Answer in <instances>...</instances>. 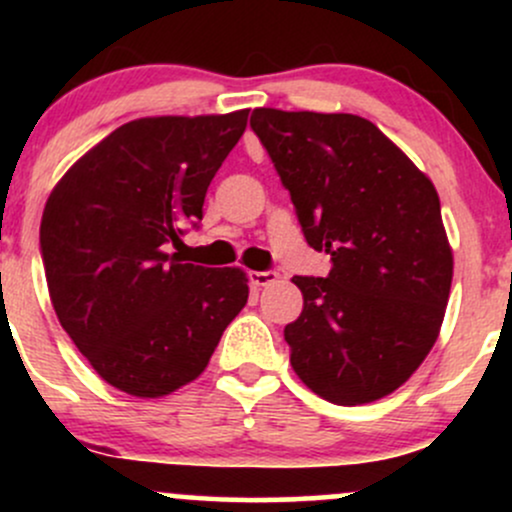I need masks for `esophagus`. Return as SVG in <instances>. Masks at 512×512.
Instances as JSON below:
<instances>
[{"label": "esophagus", "mask_w": 512, "mask_h": 512, "mask_svg": "<svg viewBox=\"0 0 512 512\" xmlns=\"http://www.w3.org/2000/svg\"><path fill=\"white\" fill-rule=\"evenodd\" d=\"M276 279H279V274L272 272V269H267V272H250V281L255 286H269L274 284Z\"/></svg>", "instance_id": "esophagus-1"}]
</instances>
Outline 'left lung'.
<instances>
[{"mask_svg":"<svg viewBox=\"0 0 512 512\" xmlns=\"http://www.w3.org/2000/svg\"><path fill=\"white\" fill-rule=\"evenodd\" d=\"M327 276H293L303 313L286 325L291 366L315 395L354 407L390 395L436 344L452 250L433 182L366 117L255 108Z\"/></svg>","mask_w":512,"mask_h":512,"instance_id":"obj_1","label":"left lung"}]
</instances>
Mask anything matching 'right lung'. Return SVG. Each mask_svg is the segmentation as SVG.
Segmentation results:
<instances>
[{
	"mask_svg": "<svg viewBox=\"0 0 512 512\" xmlns=\"http://www.w3.org/2000/svg\"><path fill=\"white\" fill-rule=\"evenodd\" d=\"M248 113L132 120L50 192L40 252L52 308L93 370L127 395L163 397L199 378L248 303L243 269L168 252L202 221Z\"/></svg>",
	"mask_w": 512,
	"mask_h": 512,
	"instance_id": "obj_1",
	"label": "right lung"
}]
</instances>
